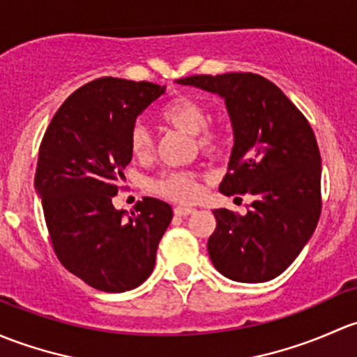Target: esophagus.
<instances>
[{
  "label": "esophagus",
  "instance_id": "esophagus-1",
  "mask_svg": "<svg viewBox=\"0 0 357 357\" xmlns=\"http://www.w3.org/2000/svg\"><path fill=\"white\" fill-rule=\"evenodd\" d=\"M174 213L177 216H189L192 215V213H196V209L189 208V206H177V208L174 209Z\"/></svg>",
  "mask_w": 357,
  "mask_h": 357
}]
</instances>
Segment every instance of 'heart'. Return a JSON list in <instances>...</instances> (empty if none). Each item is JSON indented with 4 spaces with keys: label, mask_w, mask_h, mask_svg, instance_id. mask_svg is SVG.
Instances as JSON below:
<instances>
[{
    "label": "heart",
    "mask_w": 357,
    "mask_h": 357,
    "mask_svg": "<svg viewBox=\"0 0 357 357\" xmlns=\"http://www.w3.org/2000/svg\"><path fill=\"white\" fill-rule=\"evenodd\" d=\"M161 120L177 130L196 135V144L206 156H216L222 151L223 137L216 128L208 127V109L201 101L180 96L161 109ZM154 141L151 132L142 123H135L130 130V149L137 158L153 153ZM160 196L178 203L194 201L199 194V175L194 172H165L151 183Z\"/></svg>",
    "instance_id": "b5f03b06"
}]
</instances>
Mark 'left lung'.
Listing matches in <instances>:
<instances>
[{"label": "left lung", "mask_w": 357, "mask_h": 357, "mask_svg": "<svg viewBox=\"0 0 357 357\" xmlns=\"http://www.w3.org/2000/svg\"><path fill=\"white\" fill-rule=\"evenodd\" d=\"M225 99L234 130L225 196L251 194L248 215L215 209L208 238L223 277L259 284L278 277L299 256L321 213V156L313 128L290 99L258 73L178 79Z\"/></svg>", "instance_id": "obj_1"}]
</instances>
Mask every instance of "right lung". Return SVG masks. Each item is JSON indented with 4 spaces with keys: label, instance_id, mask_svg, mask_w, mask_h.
<instances>
[{
    "label": "right lung",
    "instance_id": "add662e5",
    "mask_svg": "<svg viewBox=\"0 0 357 357\" xmlns=\"http://www.w3.org/2000/svg\"><path fill=\"white\" fill-rule=\"evenodd\" d=\"M165 86L101 77L60 106L39 148L34 187L51 244L65 268L102 292H125L151 275L172 206L144 197L130 216L112 199L132 160L135 119Z\"/></svg>",
    "mask_w": 357,
    "mask_h": 357
}]
</instances>
